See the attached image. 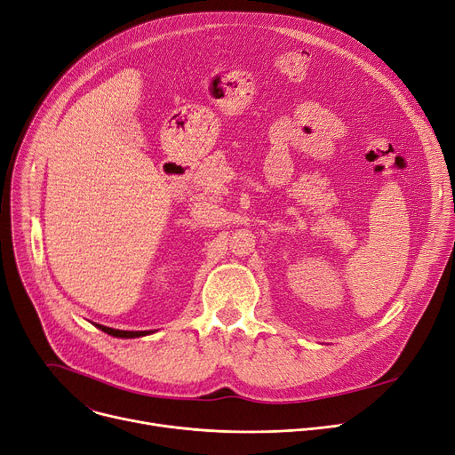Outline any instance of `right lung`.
I'll list each match as a JSON object with an SVG mask.
<instances>
[{"label": "right lung", "mask_w": 455, "mask_h": 455, "mask_svg": "<svg viewBox=\"0 0 455 455\" xmlns=\"http://www.w3.org/2000/svg\"><path fill=\"white\" fill-rule=\"evenodd\" d=\"M100 330H103L105 333H108V336H114V338H122V339H134V338H143L148 336V333H153L155 330H116V328H108V326H103V324H95Z\"/></svg>", "instance_id": "obj_1"}]
</instances>
